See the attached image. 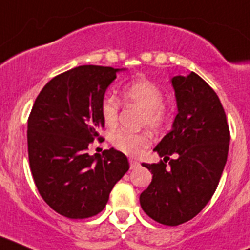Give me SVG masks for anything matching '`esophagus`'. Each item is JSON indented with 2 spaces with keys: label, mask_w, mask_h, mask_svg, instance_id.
Masks as SVG:
<instances>
[{
  "label": "esophagus",
  "mask_w": 250,
  "mask_h": 250,
  "mask_svg": "<svg viewBox=\"0 0 250 250\" xmlns=\"http://www.w3.org/2000/svg\"><path fill=\"white\" fill-rule=\"evenodd\" d=\"M129 163H130V169H136V167L140 165V163H139V161H136V160H134V159H130Z\"/></svg>",
  "instance_id": "obj_1"
}]
</instances>
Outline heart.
<instances>
[{
	"label": "heart",
	"instance_id": "obj_1",
	"mask_svg": "<svg viewBox=\"0 0 250 250\" xmlns=\"http://www.w3.org/2000/svg\"><path fill=\"white\" fill-rule=\"evenodd\" d=\"M123 98L126 103L139 106L144 110L143 124L151 129H159L167 119L164 110V94L163 90L145 77H138L130 81L123 89ZM119 100L114 95H106L101 101V115L107 126L112 127L118 123ZM112 144L124 154L131 156L140 155L150 146V136L146 132H134L118 130L111 138Z\"/></svg>",
	"mask_w": 250,
	"mask_h": 250
}]
</instances>
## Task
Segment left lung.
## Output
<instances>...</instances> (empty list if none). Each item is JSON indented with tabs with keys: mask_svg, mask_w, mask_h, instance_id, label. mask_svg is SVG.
<instances>
[{
	"mask_svg": "<svg viewBox=\"0 0 250 250\" xmlns=\"http://www.w3.org/2000/svg\"><path fill=\"white\" fill-rule=\"evenodd\" d=\"M178 114L154 151L164 158L146 164L152 180L140 195L143 210L164 225L193 219L211 199L228 158L229 126L218 95L195 72L171 77ZM170 155H175L166 163Z\"/></svg>",
	"mask_w": 250,
	"mask_h": 250,
	"instance_id": "left-lung-1",
	"label": "left lung"
}]
</instances>
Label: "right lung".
Segmentation results:
<instances>
[{
  "mask_svg": "<svg viewBox=\"0 0 250 250\" xmlns=\"http://www.w3.org/2000/svg\"><path fill=\"white\" fill-rule=\"evenodd\" d=\"M125 68L83 65L48 81L27 123L31 173L40 195L56 213L85 219L100 213L129 161L111 147L89 155L90 143L105 126L101 101Z\"/></svg>",
  "mask_w": 250,
  "mask_h": 250,
  "instance_id": "add662e5",
  "label": "right lung"
}]
</instances>
